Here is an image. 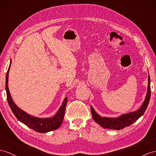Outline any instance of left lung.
<instances>
[{
	"label": "left lung",
	"mask_w": 156,
	"mask_h": 156,
	"mask_svg": "<svg viewBox=\"0 0 156 156\" xmlns=\"http://www.w3.org/2000/svg\"><path fill=\"white\" fill-rule=\"evenodd\" d=\"M151 89H150V77L148 75V85L146 96L141 107L137 111L131 112L126 114H123L119 117L110 118L102 117L94 111L92 106H90L91 113H92L93 119L95 122L106 129H113V130H119L125 127L130 126L132 124L136 122L143 115L147 107L150 99Z\"/></svg>",
	"instance_id": "left-lung-1"
}]
</instances>
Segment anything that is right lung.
I'll return each mask as SVG.
<instances>
[{"instance_id":"right-lung-1","label":"right lung","mask_w":156,"mask_h":156,"mask_svg":"<svg viewBox=\"0 0 156 156\" xmlns=\"http://www.w3.org/2000/svg\"><path fill=\"white\" fill-rule=\"evenodd\" d=\"M11 65V62L9 67L8 71L6 75V91L7 100H8L9 105L12 110V111L16 119L24 124L32 130L40 133H46L52 130H57L62 125L64 115H65V111L66 105L67 102V97L64 98L63 103L59 108L58 111L55 115L51 118H37L28 115L27 112L22 111L18 106L14 103L12 97L10 95V91L9 89V73Z\"/></svg>"}]
</instances>
